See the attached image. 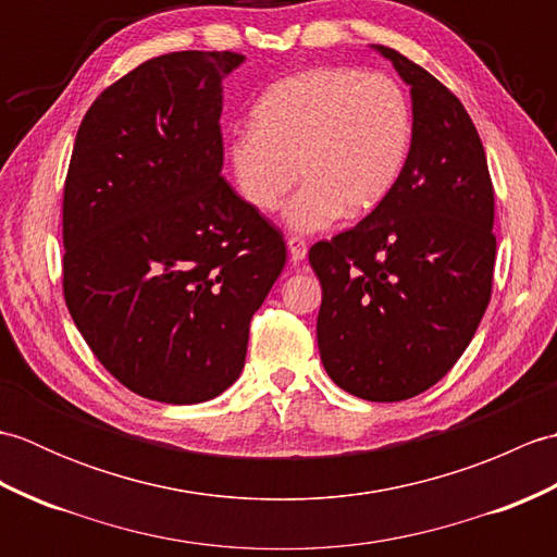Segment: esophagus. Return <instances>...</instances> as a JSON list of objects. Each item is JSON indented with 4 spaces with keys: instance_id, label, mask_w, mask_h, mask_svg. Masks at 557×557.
<instances>
[{
    "instance_id": "1",
    "label": "esophagus",
    "mask_w": 557,
    "mask_h": 557,
    "mask_svg": "<svg viewBox=\"0 0 557 557\" xmlns=\"http://www.w3.org/2000/svg\"><path fill=\"white\" fill-rule=\"evenodd\" d=\"M287 248H289V256H292L294 263H301V260L306 258V253H309V248H306V242L299 239V236H289Z\"/></svg>"
}]
</instances>
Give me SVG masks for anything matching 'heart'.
I'll return each instance as SVG.
<instances>
[{
    "instance_id": "obj_1",
    "label": "heart",
    "mask_w": 557,
    "mask_h": 557,
    "mask_svg": "<svg viewBox=\"0 0 557 557\" xmlns=\"http://www.w3.org/2000/svg\"><path fill=\"white\" fill-rule=\"evenodd\" d=\"M411 144L407 96L393 78L349 66H318L282 78L258 98L251 128L227 148L236 191L258 212H275L289 188L285 224L315 234L345 215L385 203Z\"/></svg>"
}]
</instances>
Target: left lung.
Here are the masks:
<instances>
[{
    "label": "left lung",
    "instance_id": "left-lung-1",
    "mask_svg": "<svg viewBox=\"0 0 557 557\" xmlns=\"http://www.w3.org/2000/svg\"><path fill=\"white\" fill-rule=\"evenodd\" d=\"M411 92V146L393 194L318 242V349L327 375L369 401L417 397L453 369L491 301L493 184L474 122L419 64L373 45Z\"/></svg>",
    "mask_w": 557,
    "mask_h": 557
}]
</instances>
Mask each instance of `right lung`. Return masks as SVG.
<instances>
[{
  "mask_svg": "<svg viewBox=\"0 0 557 557\" xmlns=\"http://www.w3.org/2000/svg\"><path fill=\"white\" fill-rule=\"evenodd\" d=\"M236 52H172L90 104L64 184V299L132 393L198 405L242 375L248 325L287 260L224 182L222 78Z\"/></svg>",
  "mask_w": 557,
  "mask_h": 557,
  "instance_id": "obj_1",
  "label": "right lung"
}]
</instances>
